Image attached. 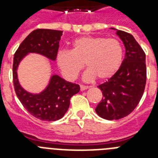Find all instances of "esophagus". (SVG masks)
I'll return each instance as SVG.
<instances>
[{
    "mask_svg": "<svg viewBox=\"0 0 158 158\" xmlns=\"http://www.w3.org/2000/svg\"><path fill=\"white\" fill-rule=\"evenodd\" d=\"M80 88H81V91H84V90H85V89H89V86H86V85H80Z\"/></svg>",
    "mask_w": 158,
    "mask_h": 158,
    "instance_id": "obj_1",
    "label": "esophagus"
}]
</instances>
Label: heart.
Segmentation results:
<instances>
[{
    "label": "heart",
    "mask_w": 158,
    "mask_h": 158,
    "mask_svg": "<svg viewBox=\"0 0 158 158\" xmlns=\"http://www.w3.org/2000/svg\"><path fill=\"white\" fill-rule=\"evenodd\" d=\"M123 58V50L118 40L85 36L75 40L70 51H61L58 54L57 63L68 80H75L85 64L89 69L84 76L86 81L96 77L105 81L112 77L119 69Z\"/></svg>",
    "instance_id": "b5f03b06"
}]
</instances>
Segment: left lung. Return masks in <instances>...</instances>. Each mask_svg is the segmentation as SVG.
Listing matches in <instances>:
<instances>
[{
  "label": "left lung",
  "instance_id": "left-lung-1",
  "mask_svg": "<svg viewBox=\"0 0 158 158\" xmlns=\"http://www.w3.org/2000/svg\"><path fill=\"white\" fill-rule=\"evenodd\" d=\"M126 49L125 58L112 77L98 86L103 97L96 107L99 116L117 120L127 116L139 104L146 83V54L132 35L117 30Z\"/></svg>",
  "mask_w": 158,
  "mask_h": 158
}]
</instances>
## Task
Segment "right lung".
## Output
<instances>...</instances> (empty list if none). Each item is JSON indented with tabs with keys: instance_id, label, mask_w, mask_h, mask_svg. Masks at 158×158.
Here are the masks:
<instances>
[{
	"instance_id": "add662e5",
	"label": "right lung",
	"mask_w": 158,
	"mask_h": 158,
	"mask_svg": "<svg viewBox=\"0 0 158 158\" xmlns=\"http://www.w3.org/2000/svg\"><path fill=\"white\" fill-rule=\"evenodd\" d=\"M62 35V31L36 29L25 38L14 54L12 76L16 96L31 115L43 121L62 118L69 108L70 98L80 91V86L54 75L44 91L31 94L20 86L16 70L19 62L28 53L43 54L53 61L56 59Z\"/></svg>"
}]
</instances>
